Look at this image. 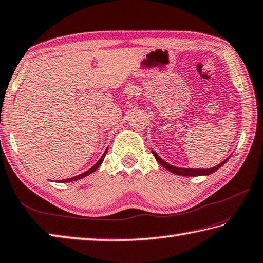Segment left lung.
<instances>
[{
    "label": "left lung",
    "mask_w": 263,
    "mask_h": 263,
    "mask_svg": "<svg viewBox=\"0 0 263 263\" xmlns=\"http://www.w3.org/2000/svg\"><path fill=\"white\" fill-rule=\"evenodd\" d=\"M152 153H153V155L155 156L156 161H157L159 164H161L162 166H164L166 170H168L170 172H172V173H174V174H178V176H186V177L208 176V174H211V173H213L214 171H217L218 168H220L221 166H222L223 164L229 159V157H228L227 159H224L223 162H221V163L219 164V165L214 166V167H212V168H206V170H205V168H181V167H176V166L170 165L168 163H166L165 161H163V159H162L161 157H159L155 152H152Z\"/></svg>",
    "instance_id": "8db88e82"
}]
</instances>
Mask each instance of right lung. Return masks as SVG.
<instances>
[{
  "instance_id": "right-lung-1",
  "label": "right lung",
  "mask_w": 263,
  "mask_h": 263,
  "mask_svg": "<svg viewBox=\"0 0 263 263\" xmlns=\"http://www.w3.org/2000/svg\"><path fill=\"white\" fill-rule=\"evenodd\" d=\"M107 151L108 149H106V152L104 153V155L101 156V158L99 159V161H98L93 166H92L90 170H87L86 172H84V173H82V174H79V176H76V177H73V178H69V179H64V180H61V182H70V181H76V180H79V179H82V178H84V177H86V176H89L90 173H92L93 171H96V170L99 167L100 165H101V163H102V161H104V158H105V156H106V154H107Z\"/></svg>"
}]
</instances>
